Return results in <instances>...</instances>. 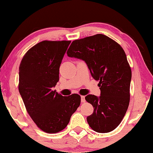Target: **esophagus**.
<instances>
[{
	"instance_id": "obj_1",
	"label": "esophagus",
	"mask_w": 153,
	"mask_h": 153,
	"mask_svg": "<svg viewBox=\"0 0 153 153\" xmlns=\"http://www.w3.org/2000/svg\"><path fill=\"white\" fill-rule=\"evenodd\" d=\"M81 101H82V103L85 102L86 100H85V97H84V96H81Z\"/></svg>"
}]
</instances>
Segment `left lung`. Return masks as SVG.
I'll return each instance as SVG.
<instances>
[{
    "label": "left lung",
    "instance_id": "obj_1",
    "mask_svg": "<svg viewBox=\"0 0 153 153\" xmlns=\"http://www.w3.org/2000/svg\"><path fill=\"white\" fill-rule=\"evenodd\" d=\"M68 56L84 60L93 78L99 81L101 96L88 94L86 101L94 107L87 117L90 127L98 133H108L118 127L130 101L131 69L119 44L102 34L73 41Z\"/></svg>",
    "mask_w": 153,
    "mask_h": 153
}]
</instances>
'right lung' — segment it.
<instances>
[{
  "label": "right lung",
  "mask_w": 153,
  "mask_h": 153,
  "mask_svg": "<svg viewBox=\"0 0 153 153\" xmlns=\"http://www.w3.org/2000/svg\"><path fill=\"white\" fill-rule=\"evenodd\" d=\"M71 41L37 43L26 52L19 67L18 89L26 110L39 129L56 133L65 129L81 103L74 94L63 97L53 91L59 67Z\"/></svg>",
  "instance_id": "1"
}]
</instances>
